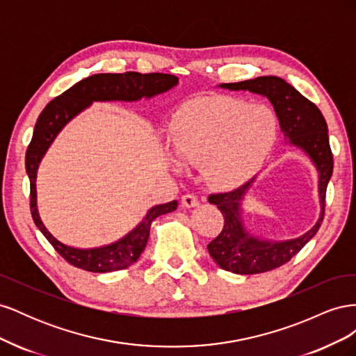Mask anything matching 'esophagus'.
I'll list each match as a JSON object with an SVG mask.
<instances>
[{"label": "esophagus", "mask_w": 356, "mask_h": 356, "mask_svg": "<svg viewBox=\"0 0 356 356\" xmlns=\"http://www.w3.org/2000/svg\"><path fill=\"white\" fill-rule=\"evenodd\" d=\"M181 204L184 208H195L199 204V200L195 195H184L181 197Z\"/></svg>", "instance_id": "esophagus-1"}]
</instances>
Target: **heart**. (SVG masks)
I'll list each match as a JSON object with an SVG mask.
<instances>
[{"mask_svg":"<svg viewBox=\"0 0 356 356\" xmlns=\"http://www.w3.org/2000/svg\"><path fill=\"white\" fill-rule=\"evenodd\" d=\"M276 120L264 105L232 98L203 99L182 111L169 129L179 161L200 166L207 184L232 190L251 179L270 154Z\"/></svg>","mask_w":356,"mask_h":356,"instance_id":"b5f03b06","label":"heart"}]
</instances>
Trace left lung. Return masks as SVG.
Segmentation results:
<instances>
[{"instance_id": "left-lung-1", "label": "left lung", "mask_w": 356, "mask_h": 356, "mask_svg": "<svg viewBox=\"0 0 356 356\" xmlns=\"http://www.w3.org/2000/svg\"><path fill=\"white\" fill-rule=\"evenodd\" d=\"M220 88L229 90H250L266 96L273 105L279 126L285 138L289 139V144L303 149L314 161L319 174L321 217L307 233L291 241H263L245 230L241 207L254 178L239 188L215 193L208 197L209 203L217 204L224 217L221 233L208 245L212 260L224 270L238 275L263 273L288 263L314 238L324 220L325 193L332 175V153L330 148L328 127L318 106L281 77L264 75V77L239 83H224L220 84Z\"/></svg>"}]
</instances>
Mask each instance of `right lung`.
<instances>
[{
	"mask_svg": "<svg viewBox=\"0 0 356 356\" xmlns=\"http://www.w3.org/2000/svg\"><path fill=\"white\" fill-rule=\"evenodd\" d=\"M178 84V77L170 74L152 72H123V74H95L90 77L79 81L67 92L59 95L58 98L50 101L46 108L41 111L34 127L31 143L25 156V168L31 182V215L40 232L55 248L58 254L74 267L95 273H106L123 270L132 266L139 255L143 254L148 242L149 227L152 222L160 215L175 211L178 207L177 200L157 204L145 215V218L136 227L127 233L123 239L111 245L90 250H79L68 245H63L44 227L40 220L37 209V169L42 156L53 139L62 131L71 118L95 102V101H138L141 98H153V96L168 92Z\"/></svg>",
	"mask_w": 356,
	"mask_h": 356,
	"instance_id": "obj_1",
	"label": "right lung"
}]
</instances>
